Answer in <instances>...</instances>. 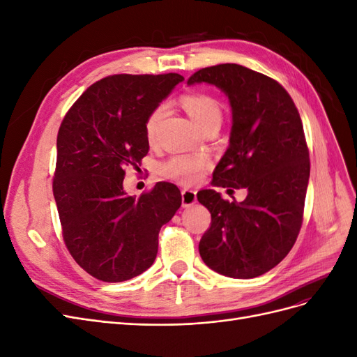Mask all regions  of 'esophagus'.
Segmentation results:
<instances>
[{
	"mask_svg": "<svg viewBox=\"0 0 357 357\" xmlns=\"http://www.w3.org/2000/svg\"><path fill=\"white\" fill-rule=\"evenodd\" d=\"M197 202V192L193 189H183L181 190V205L183 207H192Z\"/></svg>",
	"mask_w": 357,
	"mask_h": 357,
	"instance_id": "1",
	"label": "esophagus"
}]
</instances>
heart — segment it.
I'll return each instance as SVG.
<instances>
[{
  "mask_svg": "<svg viewBox=\"0 0 357 357\" xmlns=\"http://www.w3.org/2000/svg\"><path fill=\"white\" fill-rule=\"evenodd\" d=\"M180 105L185 109L189 117L199 126L202 131L211 125H220L222 107L219 101L207 93H188L180 98ZM164 107H156L150 112L144 122V134L149 143H153L159 126L164 117ZM210 165V160L205 155H185L174 156L162 162L159 165V174L165 178L174 180L181 185H192L199 180L202 171Z\"/></svg>",
  "mask_w": 357,
  "mask_h": 357,
  "instance_id": "heart-1",
  "label": "heart"
}]
</instances>
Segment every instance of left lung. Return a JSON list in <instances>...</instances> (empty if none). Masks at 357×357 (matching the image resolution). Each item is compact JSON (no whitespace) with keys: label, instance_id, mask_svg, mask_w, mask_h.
Returning <instances> with one entry per match:
<instances>
[{"label":"left lung","instance_id":"1","mask_svg":"<svg viewBox=\"0 0 357 357\" xmlns=\"http://www.w3.org/2000/svg\"><path fill=\"white\" fill-rule=\"evenodd\" d=\"M197 83L219 88L232 110L229 146L213 186L247 190L241 202L225 201L213 189L198 192L211 213L199 255L222 275L259 277L287 256L302 225L310 178L302 121L282 84L243 66L202 68L188 80Z\"/></svg>","mask_w":357,"mask_h":357}]
</instances>
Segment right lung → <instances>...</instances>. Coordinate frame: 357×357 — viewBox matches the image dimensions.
I'll use <instances>...</instances> for the list:
<instances>
[{"label": "right lung", "mask_w": 357, "mask_h": 357, "mask_svg": "<svg viewBox=\"0 0 357 357\" xmlns=\"http://www.w3.org/2000/svg\"><path fill=\"white\" fill-rule=\"evenodd\" d=\"M183 80L176 73L109 75L89 86L61 123L53 197L63 241L101 282H125L152 266L162 225L180 208L171 183H156L135 199L123 178L149 152L147 114Z\"/></svg>", "instance_id": "right-lung-1"}]
</instances>
